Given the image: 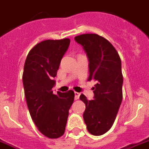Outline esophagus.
Returning a JSON list of instances; mask_svg holds the SVG:
<instances>
[{
    "label": "esophagus",
    "instance_id": "esophagus-1",
    "mask_svg": "<svg viewBox=\"0 0 149 149\" xmlns=\"http://www.w3.org/2000/svg\"><path fill=\"white\" fill-rule=\"evenodd\" d=\"M79 95H80V94L78 92H75V100H77V99H79Z\"/></svg>",
    "mask_w": 149,
    "mask_h": 149
}]
</instances>
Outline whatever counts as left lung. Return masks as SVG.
<instances>
[{
    "mask_svg": "<svg viewBox=\"0 0 149 149\" xmlns=\"http://www.w3.org/2000/svg\"><path fill=\"white\" fill-rule=\"evenodd\" d=\"M74 39L88 58V79L96 82L94 100H87L83 94L79 96L86 105L83 117L88 132L100 136L112 127L122 102L121 60L112 44L97 34H82Z\"/></svg>",
    "mask_w": 149,
    "mask_h": 149,
    "instance_id": "obj_1",
    "label": "left lung"
}]
</instances>
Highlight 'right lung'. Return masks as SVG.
<instances>
[{
    "instance_id": "1",
    "label": "right lung",
    "mask_w": 149,
    "mask_h": 149,
    "mask_svg": "<svg viewBox=\"0 0 149 149\" xmlns=\"http://www.w3.org/2000/svg\"><path fill=\"white\" fill-rule=\"evenodd\" d=\"M70 40H47L35 45L29 52L22 74L25 97L33 121L41 134L58 138L65 133L69 110L74 92L58 91L54 95V78Z\"/></svg>"
}]
</instances>
